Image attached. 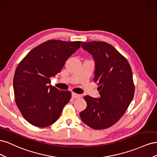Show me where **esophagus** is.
I'll return each mask as SVG.
<instances>
[{
  "instance_id": "esophagus-1",
  "label": "esophagus",
  "mask_w": 157,
  "mask_h": 157,
  "mask_svg": "<svg viewBox=\"0 0 157 157\" xmlns=\"http://www.w3.org/2000/svg\"><path fill=\"white\" fill-rule=\"evenodd\" d=\"M72 97L73 98H75V99H77V98H80L82 97V95L80 94H76V93H72Z\"/></svg>"
}]
</instances>
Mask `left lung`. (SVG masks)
<instances>
[{
	"instance_id": "1",
	"label": "left lung",
	"mask_w": 157,
	"mask_h": 157,
	"mask_svg": "<svg viewBox=\"0 0 157 157\" xmlns=\"http://www.w3.org/2000/svg\"><path fill=\"white\" fill-rule=\"evenodd\" d=\"M82 47L96 61L94 81L99 85L100 98L84 96L87 107L80 117L93 129H106L120 120L134 98L132 69L125 57L107 42H83Z\"/></svg>"
}]
</instances>
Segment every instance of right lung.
<instances>
[{"instance_id":"add662e5","label":"right lung","mask_w":157,"mask_h":157,"mask_svg":"<svg viewBox=\"0 0 157 157\" xmlns=\"http://www.w3.org/2000/svg\"><path fill=\"white\" fill-rule=\"evenodd\" d=\"M81 42L48 40L32 49L18 64L13 80L14 97L22 116L32 125L54 124L69 101L71 92L49 85L50 78L60 72Z\"/></svg>"}]
</instances>
